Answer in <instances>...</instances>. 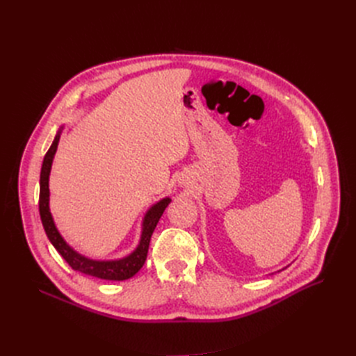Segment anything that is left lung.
<instances>
[{
  "label": "left lung",
  "mask_w": 356,
  "mask_h": 356,
  "mask_svg": "<svg viewBox=\"0 0 356 356\" xmlns=\"http://www.w3.org/2000/svg\"><path fill=\"white\" fill-rule=\"evenodd\" d=\"M280 271H282V270H280Z\"/></svg>",
  "instance_id": "8db88e82"
}]
</instances>
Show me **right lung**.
<instances>
[{"label":"right lung","instance_id":"add662e5","mask_svg":"<svg viewBox=\"0 0 356 356\" xmlns=\"http://www.w3.org/2000/svg\"><path fill=\"white\" fill-rule=\"evenodd\" d=\"M63 125L59 128L58 134H56L50 148L47 149V153L44 156L43 164H42V172H40V199H39V211H40V218L43 228L46 231V235L49 241L51 242V245L56 248L66 263L79 273H83L86 275H92L97 278L102 280H112V282H122V280H128L133 275H136L141 267L145 263L147 252H148V245H149V239H152V235L157 227V223L168 207V203L172 202L170 197H163L154 204H152L144 213L143 222H141V235L138 245L133 252H129L128 255L117 259H93L89 258L83 254H79L76 250H73L62 234L59 232L58 227H56L54 219L50 212V189H49V177H50V170H51V164L53 159L56 154V149H58L60 134L63 131Z\"/></svg>","mask_w":356,"mask_h":356}]
</instances>
